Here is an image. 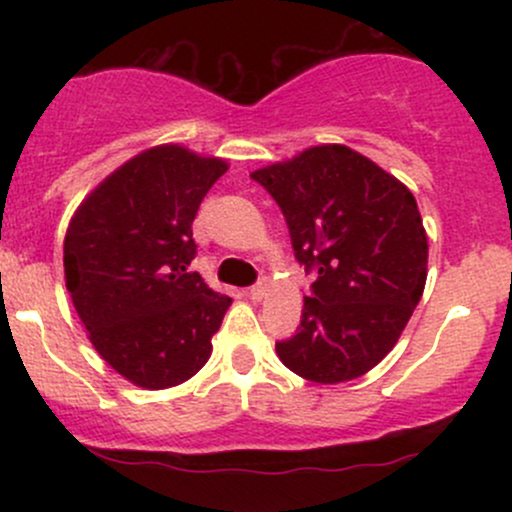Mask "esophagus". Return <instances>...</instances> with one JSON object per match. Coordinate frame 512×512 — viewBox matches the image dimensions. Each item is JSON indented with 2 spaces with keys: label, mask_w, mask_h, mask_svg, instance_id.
<instances>
[{
  "label": "esophagus",
  "mask_w": 512,
  "mask_h": 512,
  "mask_svg": "<svg viewBox=\"0 0 512 512\" xmlns=\"http://www.w3.org/2000/svg\"><path fill=\"white\" fill-rule=\"evenodd\" d=\"M248 293H250L252 301H262V298L267 296V284H264V281H260V284L252 286V289H250Z\"/></svg>",
  "instance_id": "1"
}]
</instances>
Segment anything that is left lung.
<instances>
[{"instance_id":"8db88e82","label":"left lung","mask_w":512,"mask_h":512,"mask_svg":"<svg viewBox=\"0 0 512 512\" xmlns=\"http://www.w3.org/2000/svg\"><path fill=\"white\" fill-rule=\"evenodd\" d=\"M250 178L284 211L296 260L317 274L276 356L310 383L361 378L390 354L424 293L428 238L414 195L344 144L310 146Z\"/></svg>"}]
</instances>
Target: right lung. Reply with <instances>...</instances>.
<instances>
[{
	"instance_id": "right-lung-1",
	"label": "right lung",
	"mask_w": 512,
	"mask_h": 512,
	"mask_svg": "<svg viewBox=\"0 0 512 512\" xmlns=\"http://www.w3.org/2000/svg\"><path fill=\"white\" fill-rule=\"evenodd\" d=\"M223 158L161 144L88 195L64 236L67 291L93 349L144 390L190 380L211 356L231 298L190 272L192 221Z\"/></svg>"
}]
</instances>
